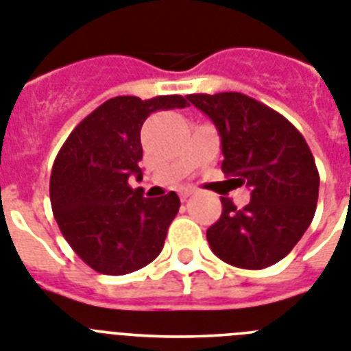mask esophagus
Wrapping results in <instances>:
<instances>
[{
	"label": "esophagus",
	"instance_id": "34e87169",
	"mask_svg": "<svg viewBox=\"0 0 351 351\" xmlns=\"http://www.w3.org/2000/svg\"><path fill=\"white\" fill-rule=\"evenodd\" d=\"M193 193H195V189H191V187H185V189H182L178 195H180V200L185 202L191 195H193Z\"/></svg>",
	"mask_w": 351,
	"mask_h": 351
}]
</instances>
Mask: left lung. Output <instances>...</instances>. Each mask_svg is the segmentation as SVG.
I'll return each instance as SVG.
<instances>
[{
  "label": "left lung",
  "mask_w": 351,
  "mask_h": 351,
  "mask_svg": "<svg viewBox=\"0 0 351 351\" xmlns=\"http://www.w3.org/2000/svg\"><path fill=\"white\" fill-rule=\"evenodd\" d=\"M187 99L218 128L223 175L250 187L243 209L221 198V216L207 229L210 249L240 269L278 263L314 220L319 173L308 144L281 113L243 93Z\"/></svg>",
  "instance_id": "8db88e82"
}]
</instances>
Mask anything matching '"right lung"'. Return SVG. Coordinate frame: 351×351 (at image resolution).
Instances as JSON below:
<instances>
[{"label": "right lung", "instance_id": "obj_1", "mask_svg": "<svg viewBox=\"0 0 351 351\" xmlns=\"http://www.w3.org/2000/svg\"><path fill=\"white\" fill-rule=\"evenodd\" d=\"M189 106L182 95H122L93 110L68 135L50 176V204L64 240L93 270L122 276L160 254L180 198H144L141 128L155 111Z\"/></svg>", "mask_w": 351, "mask_h": 351}]
</instances>
